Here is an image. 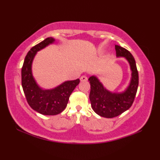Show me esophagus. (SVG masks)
<instances>
[{
    "label": "esophagus",
    "mask_w": 160,
    "mask_h": 160,
    "mask_svg": "<svg viewBox=\"0 0 160 160\" xmlns=\"http://www.w3.org/2000/svg\"><path fill=\"white\" fill-rule=\"evenodd\" d=\"M87 80H88V78L85 76V75H82V76L80 77L81 82H85V81H87Z\"/></svg>",
    "instance_id": "1"
}]
</instances>
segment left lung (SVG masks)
<instances>
[{"instance_id":"left-lung-1","label":"left lung","mask_w":160,"mask_h":160,"mask_svg":"<svg viewBox=\"0 0 160 160\" xmlns=\"http://www.w3.org/2000/svg\"><path fill=\"white\" fill-rule=\"evenodd\" d=\"M117 57H125L132 71L131 79L126 90L120 93H113L104 88L96 76H91L90 100L94 112L100 116L113 118L128 110L132 106L138 87V72L135 61L129 51L115 45Z\"/></svg>"}]
</instances>
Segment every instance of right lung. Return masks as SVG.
Instances as JSON below:
<instances>
[{
	"mask_svg": "<svg viewBox=\"0 0 160 160\" xmlns=\"http://www.w3.org/2000/svg\"><path fill=\"white\" fill-rule=\"evenodd\" d=\"M55 42L52 37L32 47L25 56L22 68V86L28 103L32 109L43 115H56L66 109L70 94L80 80L66 81L51 90H43L37 85L32 72V64L37 51Z\"/></svg>",
	"mask_w": 160,
	"mask_h": 160,
	"instance_id": "right-lung-1",
	"label": "right lung"
}]
</instances>
